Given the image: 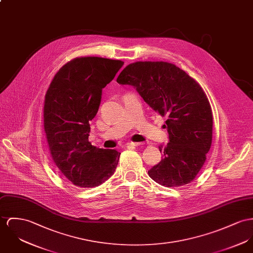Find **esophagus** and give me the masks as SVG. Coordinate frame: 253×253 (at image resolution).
<instances>
[{
  "mask_svg": "<svg viewBox=\"0 0 253 253\" xmlns=\"http://www.w3.org/2000/svg\"><path fill=\"white\" fill-rule=\"evenodd\" d=\"M126 145H127V147H131V146H138V145H140V143H139V142H133V141H130V142L126 143Z\"/></svg>",
  "mask_w": 253,
  "mask_h": 253,
  "instance_id": "esophagus-1",
  "label": "esophagus"
}]
</instances>
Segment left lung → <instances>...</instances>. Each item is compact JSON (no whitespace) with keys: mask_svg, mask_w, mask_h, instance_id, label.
Listing matches in <instances>:
<instances>
[{"mask_svg":"<svg viewBox=\"0 0 253 253\" xmlns=\"http://www.w3.org/2000/svg\"><path fill=\"white\" fill-rule=\"evenodd\" d=\"M118 84L136 87L143 100L162 117H167L169 142L162 161L148 175L165 187H181L195 180L210 150L213 115L206 93L195 79L173 63L136 61L127 65Z\"/></svg>","mask_w":253,"mask_h":253,"instance_id":"obj_1","label":"left lung"}]
</instances>
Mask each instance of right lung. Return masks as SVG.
<instances>
[{
  "label": "right lung",
  "instance_id": "right-lung-1",
  "mask_svg": "<svg viewBox=\"0 0 253 253\" xmlns=\"http://www.w3.org/2000/svg\"><path fill=\"white\" fill-rule=\"evenodd\" d=\"M119 59L80 57L65 63L44 99L43 124L52 160L73 185L92 188L114 174L120 153L88 141L102 89L123 65Z\"/></svg>",
  "mask_w": 253,
  "mask_h": 253
}]
</instances>
